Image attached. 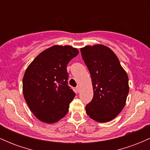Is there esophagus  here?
Instances as JSON below:
<instances>
[{
    "label": "esophagus",
    "mask_w": 150,
    "mask_h": 150,
    "mask_svg": "<svg viewBox=\"0 0 150 150\" xmlns=\"http://www.w3.org/2000/svg\"><path fill=\"white\" fill-rule=\"evenodd\" d=\"M75 89H76V92H77V93L80 92V86H77L76 88H75Z\"/></svg>",
    "instance_id": "obj_1"
}]
</instances>
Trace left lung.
I'll list each match as a JSON object with an SVG mask.
<instances>
[{"instance_id":"8db88e82","label":"left lung","mask_w":150,"mask_h":150,"mask_svg":"<svg viewBox=\"0 0 150 150\" xmlns=\"http://www.w3.org/2000/svg\"><path fill=\"white\" fill-rule=\"evenodd\" d=\"M88 68L94 91L86 106L87 114L99 123L113 120L121 112L129 92L128 77L116 55L102 44L80 49Z\"/></svg>"}]
</instances>
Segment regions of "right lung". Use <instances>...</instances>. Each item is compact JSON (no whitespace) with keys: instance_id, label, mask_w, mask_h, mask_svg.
<instances>
[{"instance_id":"right-lung-1","label":"right lung","mask_w":150,"mask_h":150,"mask_svg":"<svg viewBox=\"0 0 150 150\" xmlns=\"http://www.w3.org/2000/svg\"><path fill=\"white\" fill-rule=\"evenodd\" d=\"M79 51L71 46L54 45L33 60L22 80L24 98L39 120L54 123L68 112L75 92L68 85L66 67Z\"/></svg>"}]
</instances>
